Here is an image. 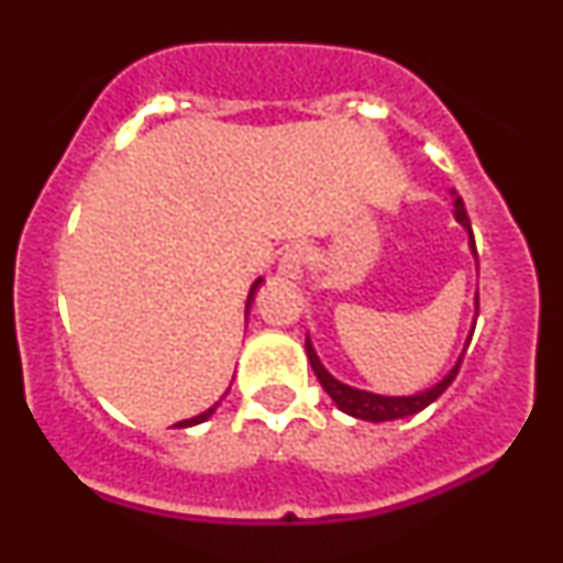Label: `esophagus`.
Segmentation results:
<instances>
[{
  "label": "esophagus",
  "mask_w": 563,
  "mask_h": 563,
  "mask_svg": "<svg viewBox=\"0 0 563 563\" xmlns=\"http://www.w3.org/2000/svg\"><path fill=\"white\" fill-rule=\"evenodd\" d=\"M307 262H309V245L294 243L290 249H286V254L280 256L277 273H280L283 277H288V280H301Z\"/></svg>",
  "instance_id": "1"
}]
</instances>
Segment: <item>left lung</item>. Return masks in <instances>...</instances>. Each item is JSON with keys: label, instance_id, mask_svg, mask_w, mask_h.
<instances>
[{"label": "left lung", "instance_id": "1", "mask_svg": "<svg viewBox=\"0 0 563 563\" xmlns=\"http://www.w3.org/2000/svg\"><path fill=\"white\" fill-rule=\"evenodd\" d=\"M455 219L463 224V228L468 230V245H471V251H474V256H476L474 232H471L466 206H463L461 198H455ZM476 314H479V296H476ZM474 325H476V320H474ZM471 335H474V331H471ZM471 335H468V341H471ZM303 346H307V357H309V365H312L314 376H318L320 386L328 391V397L333 399L335 407H339L341 412H346V416L360 418V421H373V423L397 421V418L416 416V412H421L423 407H429L439 397V394H442L452 384V380H455L457 371H461L463 354H466V349H463L461 360H457L455 367H452L448 376L439 380L437 386H431V389H426L421 394H412V397H384V394L354 389V386H346V384H341V380H335L331 373L322 367L318 354H314L312 344H309V339H307V344H303Z\"/></svg>", "mask_w": 563, "mask_h": 563}]
</instances>
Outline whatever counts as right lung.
Wrapping results in <instances>:
<instances>
[{"mask_svg":"<svg viewBox=\"0 0 563 563\" xmlns=\"http://www.w3.org/2000/svg\"><path fill=\"white\" fill-rule=\"evenodd\" d=\"M260 286H262V277H260V280H256L254 286H251V290H249V301H245V314H249V307H251V301H254V294H256V288H260ZM217 407H219V402H217L214 407H209V410H206V412H200V416H196V418H187V421H179L177 429H187V426L203 423L206 418H211V412H214Z\"/></svg>","mask_w":563,"mask_h":563,"instance_id":"1","label":"right lung"}]
</instances>
